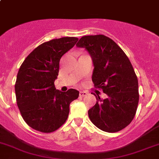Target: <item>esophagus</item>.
I'll list each match as a JSON object with an SVG mask.
<instances>
[{"label":"esophagus","instance_id":"1","mask_svg":"<svg viewBox=\"0 0 159 159\" xmlns=\"http://www.w3.org/2000/svg\"><path fill=\"white\" fill-rule=\"evenodd\" d=\"M87 94H88V93L85 91H80V93H79L80 97H84V96H86Z\"/></svg>","mask_w":159,"mask_h":159}]
</instances>
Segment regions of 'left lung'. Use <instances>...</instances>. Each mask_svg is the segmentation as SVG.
<instances>
[{"instance_id":"obj_1","label":"left lung","mask_w":159,"mask_h":159,"mask_svg":"<svg viewBox=\"0 0 159 159\" xmlns=\"http://www.w3.org/2000/svg\"><path fill=\"white\" fill-rule=\"evenodd\" d=\"M76 46L90 54L94 87L107 95L102 100L93 93L97 101L88 110L90 121L103 131H119L132 121L138 106V80L133 66L121 48L103 34L84 36Z\"/></svg>"}]
</instances>
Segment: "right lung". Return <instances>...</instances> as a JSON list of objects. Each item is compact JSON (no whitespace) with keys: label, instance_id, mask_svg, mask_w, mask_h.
<instances>
[{"label":"right lung","instance_id":"add662e5","mask_svg":"<svg viewBox=\"0 0 159 159\" xmlns=\"http://www.w3.org/2000/svg\"><path fill=\"white\" fill-rule=\"evenodd\" d=\"M78 39L64 37L41 43L21 65L15 84L16 102L24 121L43 133L60 128L67 119L69 105L79 96L78 90H57L61 57Z\"/></svg>","mask_w":159,"mask_h":159}]
</instances>
